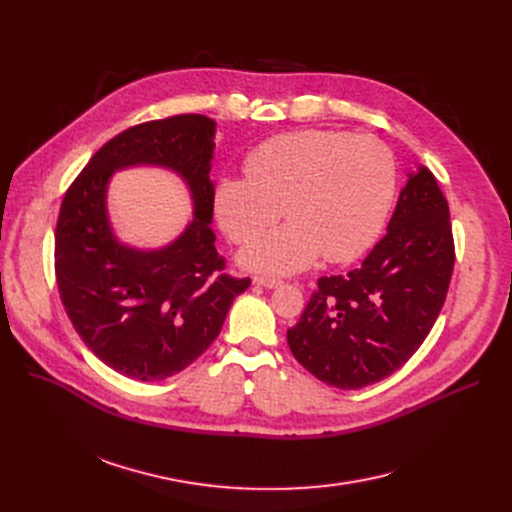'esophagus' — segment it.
I'll use <instances>...</instances> for the list:
<instances>
[{
    "label": "esophagus",
    "instance_id": "esophagus-1",
    "mask_svg": "<svg viewBox=\"0 0 512 512\" xmlns=\"http://www.w3.org/2000/svg\"><path fill=\"white\" fill-rule=\"evenodd\" d=\"M253 284L263 286V288H267V290H272V288H278L282 282H280L278 278H270V276H255V278H253Z\"/></svg>",
    "mask_w": 512,
    "mask_h": 512
}]
</instances>
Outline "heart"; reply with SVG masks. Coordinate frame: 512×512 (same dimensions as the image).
<instances>
[{
    "instance_id": "heart-1",
    "label": "heart",
    "mask_w": 512,
    "mask_h": 512,
    "mask_svg": "<svg viewBox=\"0 0 512 512\" xmlns=\"http://www.w3.org/2000/svg\"><path fill=\"white\" fill-rule=\"evenodd\" d=\"M247 178H222L213 188L215 220L232 242L257 238L240 263L259 272L305 270L321 255L348 263L384 228L396 191V164L375 137L338 130H299L261 143L245 159Z\"/></svg>"
}]
</instances>
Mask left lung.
<instances>
[{"label":"left lung","instance_id":"obj_1","mask_svg":"<svg viewBox=\"0 0 512 512\" xmlns=\"http://www.w3.org/2000/svg\"><path fill=\"white\" fill-rule=\"evenodd\" d=\"M454 267L448 203L425 166L407 174L386 236L348 276L317 280L288 346L319 382L359 390L405 365L446 301Z\"/></svg>","mask_w":512,"mask_h":512}]
</instances>
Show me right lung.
Returning a JSON list of instances; mask_svg holds the SVG:
<instances>
[{"instance_id": "right-lung-1", "label": "right lung", "mask_w": 512, "mask_h": 512, "mask_svg": "<svg viewBox=\"0 0 512 512\" xmlns=\"http://www.w3.org/2000/svg\"><path fill=\"white\" fill-rule=\"evenodd\" d=\"M215 122L182 114L132 126L107 141L68 188L56 228L60 299L80 340L107 367L139 382H159L199 359L218 338L232 301L251 286L230 278L215 251ZM176 173L194 218L168 246L132 248L106 211L111 176L128 167Z\"/></svg>"}]
</instances>
